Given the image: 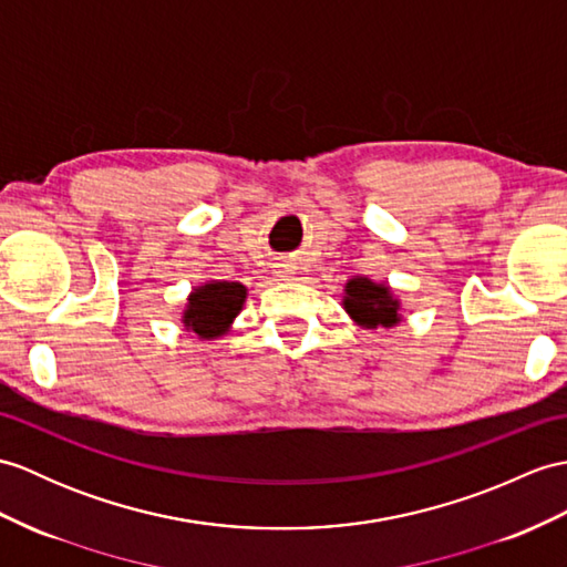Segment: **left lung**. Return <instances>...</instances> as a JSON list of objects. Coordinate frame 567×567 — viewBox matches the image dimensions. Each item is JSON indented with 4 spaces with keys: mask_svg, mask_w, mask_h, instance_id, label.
Instances as JSON below:
<instances>
[{
    "mask_svg": "<svg viewBox=\"0 0 567 567\" xmlns=\"http://www.w3.org/2000/svg\"><path fill=\"white\" fill-rule=\"evenodd\" d=\"M346 309L354 321L367 328L399 323V301L391 299L389 287L367 278H354L348 282Z\"/></svg>",
    "mask_w": 567,
    "mask_h": 567,
    "instance_id": "obj_1",
    "label": "left lung"
}]
</instances>
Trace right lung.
I'll list each match as a JSON object with an SVG mask.
<instances>
[{
  "mask_svg": "<svg viewBox=\"0 0 567 567\" xmlns=\"http://www.w3.org/2000/svg\"><path fill=\"white\" fill-rule=\"evenodd\" d=\"M246 287L239 282H209L195 289L183 321L200 338H217L241 311Z\"/></svg>",
  "mask_w": 567,
  "mask_h": 567,
  "instance_id": "obj_1",
  "label": "right lung"
}]
</instances>
